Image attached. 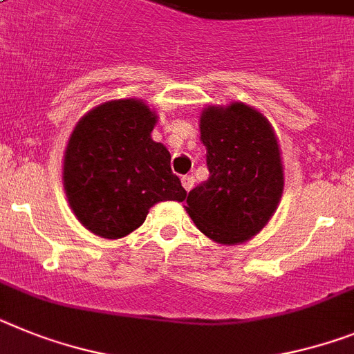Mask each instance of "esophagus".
<instances>
[{"label":"esophagus","instance_id":"1","mask_svg":"<svg viewBox=\"0 0 354 354\" xmlns=\"http://www.w3.org/2000/svg\"><path fill=\"white\" fill-rule=\"evenodd\" d=\"M180 183H183V188L186 189V192H189V189L193 188V184H195V179H193L192 175H184L183 179H180Z\"/></svg>","mask_w":354,"mask_h":354}]
</instances>
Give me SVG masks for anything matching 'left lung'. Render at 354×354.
Returning a JSON list of instances; mask_svg holds the SVG:
<instances>
[{
	"label": "left lung",
	"instance_id": "1",
	"mask_svg": "<svg viewBox=\"0 0 354 354\" xmlns=\"http://www.w3.org/2000/svg\"><path fill=\"white\" fill-rule=\"evenodd\" d=\"M198 127L209 179L188 193L184 209L216 243H245L274 216L285 188L276 132L241 102L207 105Z\"/></svg>",
	"mask_w": 354,
	"mask_h": 354
}]
</instances>
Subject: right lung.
<instances>
[{"instance_id":"obj_1","label":"right lung","mask_w":354,"mask_h":354,"mask_svg":"<svg viewBox=\"0 0 354 354\" xmlns=\"http://www.w3.org/2000/svg\"><path fill=\"white\" fill-rule=\"evenodd\" d=\"M157 114L143 100H111L84 114L69 136L62 180L87 231L118 240L140 227L157 202L186 198L170 152L152 140Z\"/></svg>"}]
</instances>
